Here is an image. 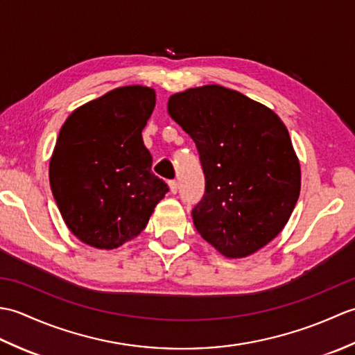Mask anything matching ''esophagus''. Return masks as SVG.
Returning a JSON list of instances; mask_svg holds the SVG:
<instances>
[{"label": "esophagus", "instance_id": "1", "mask_svg": "<svg viewBox=\"0 0 355 355\" xmlns=\"http://www.w3.org/2000/svg\"><path fill=\"white\" fill-rule=\"evenodd\" d=\"M169 189L172 193H177L178 191V183L175 182V180H172V182H169Z\"/></svg>", "mask_w": 355, "mask_h": 355}]
</instances>
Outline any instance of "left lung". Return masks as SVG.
<instances>
[{
	"label": "left lung",
	"instance_id": "obj_1",
	"mask_svg": "<svg viewBox=\"0 0 355 355\" xmlns=\"http://www.w3.org/2000/svg\"><path fill=\"white\" fill-rule=\"evenodd\" d=\"M168 112L197 145L206 189L195 229L227 258H245L284 229L300 192L288 130L270 108L221 85L169 97Z\"/></svg>",
	"mask_w": 355,
	"mask_h": 355
}]
</instances>
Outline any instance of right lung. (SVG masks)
Listing matches in <instances>:
<instances>
[{"label":"right lung","instance_id":"obj_1","mask_svg":"<svg viewBox=\"0 0 355 355\" xmlns=\"http://www.w3.org/2000/svg\"><path fill=\"white\" fill-rule=\"evenodd\" d=\"M154 107L153 88L120 87L74 110L59 131L50 187L82 243L111 250L140 235L169 191L141 139Z\"/></svg>","mask_w":355,"mask_h":355}]
</instances>
